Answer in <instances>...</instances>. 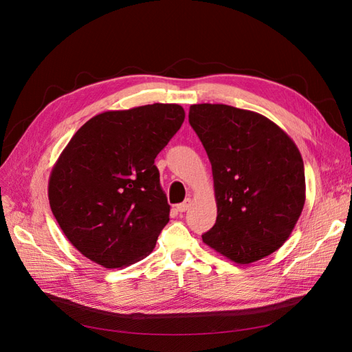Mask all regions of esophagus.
Segmentation results:
<instances>
[{"mask_svg": "<svg viewBox=\"0 0 352 352\" xmlns=\"http://www.w3.org/2000/svg\"><path fill=\"white\" fill-rule=\"evenodd\" d=\"M190 204H192V199H190V198H186L184 202H180V204H177V206H176V210H177L179 212H185V211L190 207Z\"/></svg>", "mask_w": 352, "mask_h": 352, "instance_id": "34e87169", "label": "esophagus"}]
</instances>
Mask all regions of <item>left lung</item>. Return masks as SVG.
<instances>
[{"label": "left lung", "instance_id": "left-lung-1", "mask_svg": "<svg viewBox=\"0 0 352 352\" xmlns=\"http://www.w3.org/2000/svg\"><path fill=\"white\" fill-rule=\"evenodd\" d=\"M189 123L211 163L216 225L202 235L238 264L279 250L305 202L304 162L295 142L258 113L226 104H194Z\"/></svg>", "mask_w": 352, "mask_h": 352}]
</instances>
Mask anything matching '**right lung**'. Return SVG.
<instances>
[{
    "instance_id": "1",
    "label": "right lung",
    "mask_w": 352,
    "mask_h": 352,
    "mask_svg": "<svg viewBox=\"0 0 352 352\" xmlns=\"http://www.w3.org/2000/svg\"><path fill=\"white\" fill-rule=\"evenodd\" d=\"M185 120L177 104L104 111L73 135L52 167L48 199L63 233L105 269L150 254L170 206L154 164Z\"/></svg>"
}]
</instances>
